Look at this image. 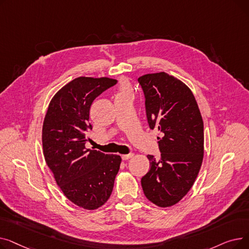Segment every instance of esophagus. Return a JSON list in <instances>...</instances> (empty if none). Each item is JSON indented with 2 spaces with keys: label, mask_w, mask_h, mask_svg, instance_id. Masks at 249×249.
I'll list each match as a JSON object with an SVG mask.
<instances>
[{
  "label": "esophagus",
  "mask_w": 249,
  "mask_h": 249,
  "mask_svg": "<svg viewBox=\"0 0 249 249\" xmlns=\"http://www.w3.org/2000/svg\"><path fill=\"white\" fill-rule=\"evenodd\" d=\"M133 156V153L132 152H130V153H128V154H123L122 155V160H129V159H131Z\"/></svg>",
  "instance_id": "obj_1"
}]
</instances>
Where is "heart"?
<instances>
[{
  "mask_svg": "<svg viewBox=\"0 0 249 249\" xmlns=\"http://www.w3.org/2000/svg\"><path fill=\"white\" fill-rule=\"evenodd\" d=\"M131 93V90H130V87L126 82L121 83L120 85V93L118 95H122V94H130Z\"/></svg>",
  "mask_w": 249,
  "mask_h": 249,
  "instance_id": "b5f03b06",
  "label": "heart"
}]
</instances>
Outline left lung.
Here are the masks:
<instances>
[{"mask_svg": "<svg viewBox=\"0 0 249 249\" xmlns=\"http://www.w3.org/2000/svg\"><path fill=\"white\" fill-rule=\"evenodd\" d=\"M144 94L150 129H159L160 160L147 155L148 173L141 186L146 198L159 207L177 204L191 190L204 155V124L191 89L165 72L138 78Z\"/></svg>", "mask_w": 249, "mask_h": 249, "instance_id": "left-lung-1", "label": "left lung"}]
</instances>
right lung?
<instances>
[{
  "mask_svg": "<svg viewBox=\"0 0 249 249\" xmlns=\"http://www.w3.org/2000/svg\"><path fill=\"white\" fill-rule=\"evenodd\" d=\"M117 84L108 77L81 76L61 88L44 118L42 145L56 184L73 204L94 210L110 198L121 158L86 148L91 125L89 108L103 91Z\"/></svg>",
  "mask_w": 249,
  "mask_h": 249,
  "instance_id": "1",
  "label": "right lung"
}]
</instances>
